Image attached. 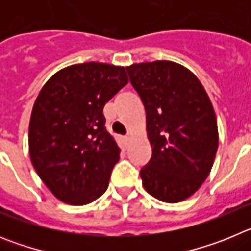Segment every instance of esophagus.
<instances>
[{
	"mask_svg": "<svg viewBox=\"0 0 251 251\" xmlns=\"http://www.w3.org/2000/svg\"><path fill=\"white\" fill-rule=\"evenodd\" d=\"M123 142H124V146H126V147H127L128 143H129V142H130V137H129V136L123 137Z\"/></svg>",
	"mask_w": 251,
	"mask_h": 251,
	"instance_id": "esophagus-1",
	"label": "esophagus"
}]
</instances>
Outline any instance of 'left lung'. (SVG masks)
<instances>
[{"label":"left lung","mask_w":251,"mask_h":251,"mask_svg":"<svg viewBox=\"0 0 251 251\" xmlns=\"http://www.w3.org/2000/svg\"><path fill=\"white\" fill-rule=\"evenodd\" d=\"M146 110L152 157L141 170L142 185L154 199L176 203L201 187L219 146L214 106L196 75L168 60L127 66Z\"/></svg>","instance_id":"8db88e82"}]
</instances>
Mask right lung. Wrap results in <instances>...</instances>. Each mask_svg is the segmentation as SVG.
Returning <instances> with one entry per match:
<instances>
[{
  "label": "right lung",
  "instance_id": "right-lung-1",
  "mask_svg": "<svg viewBox=\"0 0 251 251\" xmlns=\"http://www.w3.org/2000/svg\"><path fill=\"white\" fill-rule=\"evenodd\" d=\"M128 84L124 66L84 63L55 73L31 112V163L51 194L69 205L106 191L121 148L105 130L103 108Z\"/></svg>",
  "mask_w": 251,
  "mask_h": 251
}]
</instances>
